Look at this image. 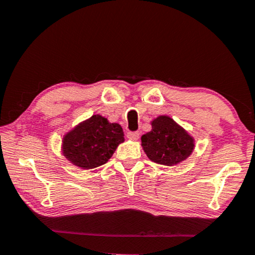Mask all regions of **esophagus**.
<instances>
[{
    "label": "esophagus",
    "mask_w": 255,
    "mask_h": 255,
    "mask_svg": "<svg viewBox=\"0 0 255 255\" xmlns=\"http://www.w3.org/2000/svg\"><path fill=\"white\" fill-rule=\"evenodd\" d=\"M127 137L131 140H137L139 137V132L138 131H129V132H127Z\"/></svg>",
    "instance_id": "1"
}]
</instances>
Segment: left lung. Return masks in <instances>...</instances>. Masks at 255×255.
<instances>
[{
	"label": "left lung",
	"mask_w": 255,
	"mask_h": 255,
	"mask_svg": "<svg viewBox=\"0 0 255 255\" xmlns=\"http://www.w3.org/2000/svg\"><path fill=\"white\" fill-rule=\"evenodd\" d=\"M151 126V130L140 139L145 154L153 162L172 167L192 154L195 139L170 117H156Z\"/></svg>",
	"instance_id": "left-lung-1"
}]
</instances>
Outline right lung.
<instances>
[{
	"instance_id": "obj_1",
	"label": "right lung",
	"mask_w": 255,
	"mask_h": 255,
	"mask_svg": "<svg viewBox=\"0 0 255 255\" xmlns=\"http://www.w3.org/2000/svg\"><path fill=\"white\" fill-rule=\"evenodd\" d=\"M124 136L119 124L93 115L64 134L61 151L70 163L88 170L107 163L119 144L124 143Z\"/></svg>"
}]
</instances>
